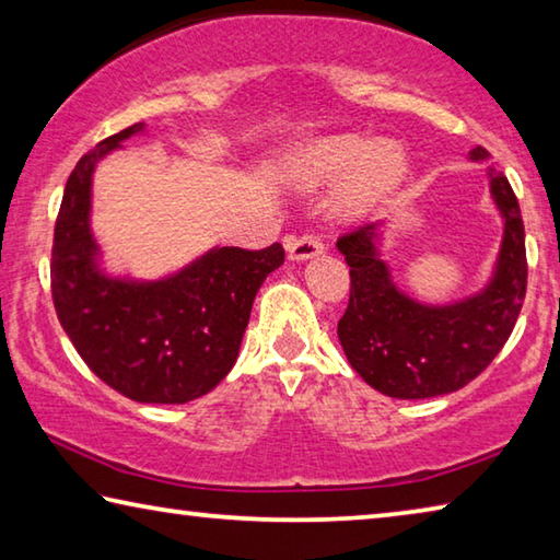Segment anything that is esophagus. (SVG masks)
<instances>
[{
	"mask_svg": "<svg viewBox=\"0 0 560 560\" xmlns=\"http://www.w3.org/2000/svg\"><path fill=\"white\" fill-rule=\"evenodd\" d=\"M287 252H289V259L306 261V259L318 257V254L324 252V242H320L318 234L306 232L301 236H291V240H287Z\"/></svg>",
	"mask_w": 560,
	"mask_h": 560,
	"instance_id": "esophagus-1",
	"label": "esophagus"
}]
</instances>
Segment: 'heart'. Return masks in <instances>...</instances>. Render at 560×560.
Here are the masks:
<instances>
[{
  "mask_svg": "<svg viewBox=\"0 0 560 560\" xmlns=\"http://www.w3.org/2000/svg\"><path fill=\"white\" fill-rule=\"evenodd\" d=\"M405 170V150L395 140L365 143L358 136H336L303 148L291 160L289 173L301 187H320L343 177L336 195V212L358 217L397 187Z\"/></svg>",
  "mask_w": 560,
  "mask_h": 560,
  "instance_id": "obj_1",
  "label": "heart"
}]
</instances>
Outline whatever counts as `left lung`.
Here are the masks:
<instances>
[{
    "mask_svg": "<svg viewBox=\"0 0 560 560\" xmlns=\"http://www.w3.org/2000/svg\"><path fill=\"white\" fill-rule=\"evenodd\" d=\"M469 158L481 163L489 153L477 145ZM489 187L504 217L494 277L479 293L450 306H428L395 287L377 249L383 222L338 240L350 267V299L338 338L353 371L377 393L424 400L459 390L499 355L514 330L528 277L524 220L509 179L494 167H489Z\"/></svg>",
    "mask_w": 560,
    "mask_h": 560,
    "instance_id": "1",
    "label": "left lung"
}]
</instances>
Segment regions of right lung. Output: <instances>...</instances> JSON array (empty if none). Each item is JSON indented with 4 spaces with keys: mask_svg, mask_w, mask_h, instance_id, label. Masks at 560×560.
<instances>
[{
    "mask_svg": "<svg viewBox=\"0 0 560 560\" xmlns=\"http://www.w3.org/2000/svg\"><path fill=\"white\" fill-rule=\"evenodd\" d=\"M140 130L136 122L106 138L69 175L54 230L51 296L66 336L103 383L136 402L183 405L232 371L254 296L283 264V246H217L160 281L103 273L91 234L93 170Z\"/></svg>",
    "mask_w": 560,
    "mask_h": 560,
    "instance_id": "obj_1",
    "label": "right lung"
}]
</instances>
